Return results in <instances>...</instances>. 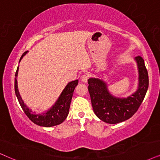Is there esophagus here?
I'll use <instances>...</instances> for the list:
<instances>
[{"label": "esophagus", "mask_w": 160, "mask_h": 160, "mask_svg": "<svg viewBox=\"0 0 160 160\" xmlns=\"http://www.w3.org/2000/svg\"><path fill=\"white\" fill-rule=\"evenodd\" d=\"M88 79V74H83L81 78V80L83 82H87Z\"/></svg>", "instance_id": "1"}]
</instances>
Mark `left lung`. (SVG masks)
I'll return each mask as SVG.
<instances>
[{
    "instance_id": "1",
    "label": "left lung",
    "mask_w": 160,
    "mask_h": 160,
    "mask_svg": "<svg viewBox=\"0 0 160 160\" xmlns=\"http://www.w3.org/2000/svg\"><path fill=\"white\" fill-rule=\"evenodd\" d=\"M139 72L138 88L134 94L124 98H117L109 92L103 80L99 78L88 80V90L94 114L101 120L117 124L131 118L142 102L148 88V74L142 57L135 58Z\"/></svg>"
}]
</instances>
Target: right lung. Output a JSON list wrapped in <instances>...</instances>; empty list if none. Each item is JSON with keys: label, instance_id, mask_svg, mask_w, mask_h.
Listing matches in <instances>:
<instances>
[{"label": "right lung", "instance_id": "add662e5", "mask_svg": "<svg viewBox=\"0 0 160 160\" xmlns=\"http://www.w3.org/2000/svg\"><path fill=\"white\" fill-rule=\"evenodd\" d=\"M26 53H27V52H25L22 54L20 61ZM18 69H19V68L18 67L15 78V94L17 96L18 102L21 105L22 109H23L26 116L29 117V120L32 121L35 124L43 127L54 126V125H59L63 122L68 114L71 101H72V96H73L74 88L78 84V80L68 82L66 85L65 88L62 92L61 94L60 95L55 103L48 109L47 112L40 114H36L35 112H32V109L28 108L27 106L24 104V102L22 100L19 92H18L17 81Z\"/></svg>", "mask_w": 160, "mask_h": 160}]
</instances>
